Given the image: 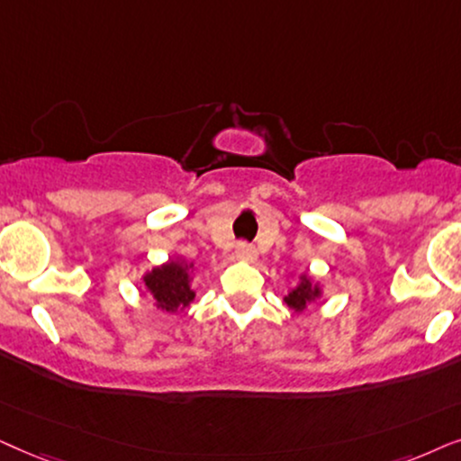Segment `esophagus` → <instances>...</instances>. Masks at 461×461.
Segmentation results:
<instances>
[{
    "instance_id": "1",
    "label": "esophagus",
    "mask_w": 461,
    "mask_h": 461,
    "mask_svg": "<svg viewBox=\"0 0 461 461\" xmlns=\"http://www.w3.org/2000/svg\"><path fill=\"white\" fill-rule=\"evenodd\" d=\"M236 257L240 261H255L257 259V250L253 244L249 242H238L236 244Z\"/></svg>"
}]
</instances>
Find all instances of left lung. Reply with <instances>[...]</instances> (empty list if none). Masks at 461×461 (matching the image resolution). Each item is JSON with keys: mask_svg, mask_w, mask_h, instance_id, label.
Returning <instances> with one entry per match:
<instances>
[{"mask_svg": "<svg viewBox=\"0 0 461 461\" xmlns=\"http://www.w3.org/2000/svg\"><path fill=\"white\" fill-rule=\"evenodd\" d=\"M321 285H318V282L314 285V280L303 274L299 276V285L288 291L285 303L294 312H303L312 302H316V299L321 297Z\"/></svg>", "mask_w": 461, "mask_h": 461, "instance_id": "1", "label": "left lung"}]
</instances>
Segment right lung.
Returning a JSON list of instances; mask_svg holds the SVG:
<instances>
[{
    "mask_svg": "<svg viewBox=\"0 0 461 461\" xmlns=\"http://www.w3.org/2000/svg\"><path fill=\"white\" fill-rule=\"evenodd\" d=\"M194 263L183 259H170L164 266L153 267L143 276V282L158 308L176 312L187 308L194 302L195 291L192 288Z\"/></svg>",
    "mask_w": 461,
    "mask_h": 461,
    "instance_id": "obj_1",
    "label": "right lung"
}]
</instances>
